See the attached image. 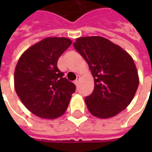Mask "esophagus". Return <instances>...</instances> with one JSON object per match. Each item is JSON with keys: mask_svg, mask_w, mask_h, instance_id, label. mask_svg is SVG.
I'll return each instance as SVG.
<instances>
[{"mask_svg": "<svg viewBox=\"0 0 152 152\" xmlns=\"http://www.w3.org/2000/svg\"><path fill=\"white\" fill-rule=\"evenodd\" d=\"M79 80H80V76H78V77H77V79L74 81V84H75V85H76V86H78V85H79Z\"/></svg>", "mask_w": 152, "mask_h": 152, "instance_id": "34e87169", "label": "esophagus"}]
</instances>
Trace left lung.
<instances>
[{
  "instance_id": "left-lung-1",
  "label": "left lung",
  "mask_w": 152,
  "mask_h": 152,
  "mask_svg": "<svg viewBox=\"0 0 152 152\" xmlns=\"http://www.w3.org/2000/svg\"><path fill=\"white\" fill-rule=\"evenodd\" d=\"M73 46L87 61L95 80L94 91L85 99L90 113L108 118L124 110L139 85L133 58L120 46L101 36L80 37Z\"/></svg>"
}]
</instances>
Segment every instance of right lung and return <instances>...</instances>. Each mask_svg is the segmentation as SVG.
I'll return each mask as SVG.
<instances>
[{
    "mask_svg": "<svg viewBox=\"0 0 152 152\" xmlns=\"http://www.w3.org/2000/svg\"><path fill=\"white\" fill-rule=\"evenodd\" d=\"M71 44L67 38H45L24 51L18 61L15 91L23 104L39 118L53 119L61 116L75 92V85L56 66Z\"/></svg>",
    "mask_w": 152,
    "mask_h": 152,
    "instance_id": "add662e5",
    "label": "right lung"
}]
</instances>
